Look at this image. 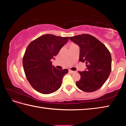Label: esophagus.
I'll list each match as a JSON object with an SVG mask.
<instances>
[{
    "mask_svg": "<svg viewBox=\"0 0 126 126\" xmlns=\"http://www.w3.org/2000/svg\"><path fill=\"white\" fill-rule=\"evenodd\" d=\"M69 73H71L72 74V73H74L75 72L73 71H72V70H69Z\"/></svg>",
    "mask_w": 126,
    "mask_h": 126,
    "instance_id": "34e87169",
    "label": "esophagus"
}]
</instances>
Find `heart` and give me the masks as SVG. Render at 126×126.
Wrapping results in <instances>:
<instances>
[{
    "label": "heart",
    "instance_id": "heart-1",
    "mask_svg": "<svg viewBox=\"0 0 126 126\" xmlns=\"http://www.w3.org/2000/svg\"><path fill=\"white\" fill-rule=\"evenodd\" d=\"M73 45H75V44H71V46H73Z\"/></svg>",
    "mask_w": 126,
    "mask_h": 126
}]
</instances>
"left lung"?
Segmentation results:
<instances>
[{"label": "left lung", "instance_id": "8db88e82", "mask_svg": "<svg viewBox=\"0 0 126 126\" xmlns=\"http://www.w3.org/2000/svg\"><path fill=\"white\" fill-rule=\"evenodd\" d=\"M69 39L80 48L79 61L86 62L87 69L78 72L79 80L76 82L78 88L86 92H92L103 86L109 77L112 67L110 51L102 42L93 36L83 34Z\"/></svg>", "mask_w": 126, "mask_h": 126}]
</instances>
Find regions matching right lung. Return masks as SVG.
Returning <instances> with one entry per match:
<instances>
[{
  "label": "right lung",
  "mask_w": 126,
  "mask_h": 126,
  "mask_svg": "<svg viewBox=\"0 0 126 126\" xmlns=\"http://www.w3.org/2000/svg\"><path fill=\"white\" fill-rule=\"evenodd\" d=\"M68 39V37L45 34L27 47L23 59V68L29 83L38 92L47 94L61 87L63 76L68 70L57 69L51 60Z\"/></svg>",
  "instance_id": "1"
}]
</instances>
